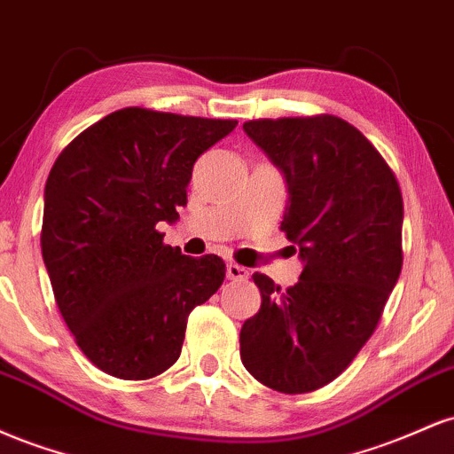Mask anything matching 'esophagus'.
I'll list each match as a JSON object with an SVG mask.
<instances>
[{"label": "esophagus", "instance_id": "34e87169", "mask_svg": "<svg viewBox=\"0 0 454 454\" xmlns=\"http://www.w3.org/2000/svg\"><path fill=\"white\" fill-rule=\"evenodd\" d=\"M226 275H228V279L243 281V279H247V278H249V270L245 269V267H241V264H237V262H228V267H226Z\"/></svg>", "mask_w": 454, "mask_h": 454}]
</instances>
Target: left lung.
I'll return each mask as SVG.
<instances>
[{
  "mask_svg": "<svg viewBox=\"0 0 454 454\" xmlns=\"http://www.w3.org/2000/svg\"><path fill=\"white\" fill-rule=\"evenodd\" d=\"M243 129L284 170L281 231L305 269L286 290L254 273L262 303L241 326V361L278 393H311L361 352L397 284L401 187L380 151L335 114L252 119Z\"/></svg>",
  "mask_w": 454,
  "mask_h": 454,
  "instance_id": "obj_1",
  "label": "left lung"
}]
</instances>
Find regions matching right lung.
Returning a JSON list of instances; mask_svg holds the SVG:
<instances>
[{
  "label": "right lung",
  "instance_id": "right-lung-1",
  "mask_svg": "<svg viewBox=\"0 0 454 454\" xmlns=\"http://www.w3.org/2000/svg\"><path fill=\"white\" fill-rule=\"evenodd\" d=\"M234 128V119L128 106L57 155L43 258L76 346L108 376L149 380L173 367L187 316L226 278L220 256H184L158 223L179 217L194 161Z\"/></svg>",
  "mask_w": 454,
  "mask_h": 454
}]
</instances>
